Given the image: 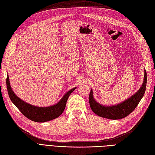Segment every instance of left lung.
Segmentation results:
<instances>
[{
	"label": "left lung",
	"mask_w": 155,
	"mask_h": 155,
	"mask_svg": "<svg viewBox=\"0 0 155 155\" xmlns=\"http://www.w3.org/2000/svg\"><path fill=\"white\" fill-rule=\"evenodd\" d=\"M147 85V73L144 70V78L139 90L128 99L114 105H104L97 102L93 96L91 89L89 94V104L92 110L97 116L110 120H119L125 118L132 112L143 97Z\"/></svg>",
	"instance_id": "8db88e82"
}]
</instances>
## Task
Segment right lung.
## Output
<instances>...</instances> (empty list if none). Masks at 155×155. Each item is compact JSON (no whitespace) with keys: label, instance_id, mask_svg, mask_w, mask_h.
<instances>
[{"label":"right lung","instance_id":"obj_1","mask_svg":"<svg viewBox=\"0 0 155 155\" xmlns=\"http://www.w3.org/2000/svg\"><path fill=\"white\" fill-rule=\"evenodd\" d=\"M6 86L8 95L11 101L17 107V109L21 112V113L31 121L41 123L58 118L63 113L65 109L68 97L76 88V87H75L68 91L59 101V102L55 105L42 107L28 104L18 97L12 90L8 75L6 79Z\"/></svg>","mask_w":155,"mask_h":155}]
</instances>
